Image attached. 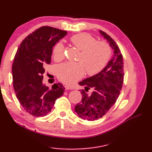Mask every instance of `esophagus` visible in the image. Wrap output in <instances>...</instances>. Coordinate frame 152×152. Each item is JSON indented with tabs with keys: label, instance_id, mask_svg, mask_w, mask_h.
I'll return each mask as SVG.
<instances>
[{
	"label": "esophagus",
	"instance_id": "obj_1",
	"mask_svg": "<svg viewBox=\"0 0 152 152\" xmlns=\"http://www.w3.org/2000/svg\"><path fill=\"white\" fill-rule=\"evenodd\" d=\"M65 88H66V90H72L73 89L72 87H71V86H68V85H66L65 86Z\"/></svg>",
	"mask_w": 152,
	"mask_h": 152
}]
</instances>
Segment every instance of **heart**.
<instances>
[{
  "label": "heart",
  "mask_w": 152,
  "mask_h": 152,
  "mask_svg": "<svg viewBox=\"0 0 152 152\" xmlns=\"http://www.w3.org/2000/svg\"><path fill=\"white\" fill-rule=\"evenodd\" d=\"M72 45L81 51L78 58L80 62H65L57 69V76L61 82L71 84L84 76L85 72L94 75L101 71L110 58V49L106 42L97 41L88 33H79L71 37ZM65 48L61 42H58L53 49V57L56 61L64 58Z\"/></svg>",
  "instance_id": "heart-1"
}]
</instances>
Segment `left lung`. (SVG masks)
<instances>
[{
	"label": "left lung",
	"mask_w": 152,
	"mask_h": 152,
	"mask_svg": "<svg viewBox=\"0 0 152 152\" xmlns=\"http://www.w3.org/2000/svg\"><path fill=\"white\" fill-rule=\"evenodd\" d=\"M99 32L113 49V56L100 72L79 82L85 90H82V101L74 110L80 117L88 121L101 118L109 111L116 102L123 83V60L119 48L109 35ZM91 88L94 91L88 95L86 92Z\"/></svg>",
	"instance_id": "left-lung-1"
}]
</instances>
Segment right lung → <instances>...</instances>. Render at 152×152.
<instances>
[{
	"label": "right lung",
	"mask_w": 152,
	"mask_h": 152,
	"mask_svg": "<svg viewBox=\"0 0 152 152\" xmlns=\"http://www.w3.org/2000/svg\"><path fill=\"white\" fill-rule=\"evenodd\" d=\"M66 34V31L42 27L25 38L15 54L12 66L15 92L24 110L33 116L48 115L65 90L61 83L51 88L46 86L43 74L44 65L51 63L53 47Z\"/></svg>",
	"instance_id": "1"
}]
</instances>
